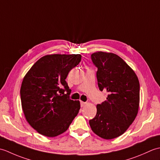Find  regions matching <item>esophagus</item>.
<instances>
[{
	"label": "esophagus",
	"instance_id": "34e87169",
	"mask_svg": "<svg viewBox=\"0 0 160 160\" xmlns=\"http://www.w3.org/2000/svg\"><path fill=\"white\" fill-rule=\"evenodd\" d=\"M80 104H81V107H84L87 104V102H84L80 101Z\"/></svg>",
	"mask_w": 160,
	"mask_h": 160
}]
</instances>
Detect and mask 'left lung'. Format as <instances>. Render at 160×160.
<instances>
[{
  "label": "left lung",
  "mask_w": 160,
  "mask_h": 160,
  "mask_svg": "<svg viewBox=\"0 0 160 160\" xmlns=\"http://www.w3.org/2000/svg\"><path fill=\"white\" fill-rule=\"evenodd\" d=\"M91 60L98 68V87L108 95L97 104L96 115L89 124L98 136L111 140L123 134L137 116L140 82L135 71L116 54L96 52Z\"/></svg>",
  "instance_id": "obj_1"
}]
</instances>
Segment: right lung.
I'll return each mask as SVG.
<instances>
[{
    "mask_svg": "<svg viewBox=\"0 0 160 160\" xmlns=\"http://www.w3.org/2000/svg\"><path fill=\"white\" fill-rule=\"evenodd\" d=\"M81 57L80 54L45 56L24 77L20 87L22 108L29 125L40 134L53 138L63 133L79 112L80 101L69 99L71 90L65 80Z\"/></svg>",
    "mask_w": 160,
    "mask_h": 160,
    "instance_id": "add662e5",
    "label": "right lung"
}]
</instances>
